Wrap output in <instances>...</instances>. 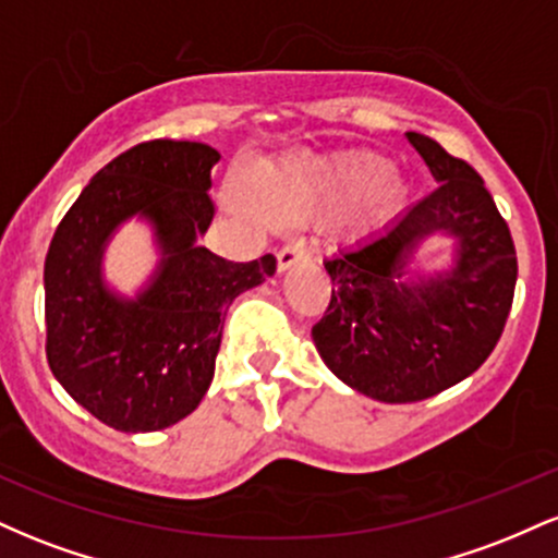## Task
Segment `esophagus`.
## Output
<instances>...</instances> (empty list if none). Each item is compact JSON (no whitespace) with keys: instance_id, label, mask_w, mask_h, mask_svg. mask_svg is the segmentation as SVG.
I'll use <instances>...</instances> for the list:
<instances>
[{"instance_id":"34e87169","label":"esophagus","mask_w":558,"mask_h":558,"mask_svg":"<svg viewBox=\"0 0 558 558\" xmlns=\"http://www.w3.org/2000/svg\"><path fill=\"white\" fill-rule=\"evenodd\" d=\"M304 262H310V252H306L301 243H291V246L280 248L278 252V270L280 272L291 270V267H296V265H304Z\"/></svg>"}]
</instances>
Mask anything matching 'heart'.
I'll list each match as a JSON object with an SVG mask.
<instances>
[{"label": "heart", "mask_w": 558, "mask_h": 558, "mask_svg": "<svg viewBox=\"0 0 558 558\" xmlns=\"http://www.w3.org/2000/svg\"><path fill=\"white\" fill-rule=\"evenodd\" d=\"M412 196V181L390 172L386 157L349 151L338 157L296 155L267 165L257 175V198L275 217L299 220L319 209L345 207L367 198L373 217H390Z\"/></svg>", "instance_id": "1"}]
</instances>
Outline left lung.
Instances as JSON below:
<instances>
[{
    "mask_svg": "<svg viewBox=\"0 0 558 558\" xmlns=\"http://www.w3.org/2000/svg\"><path fill=\"white\" fill-rule=\"evenodd\" d=\"M438 189L380 233L325 259L330 306L312 328L328 369L383 403L430 399L490 356L517 286V254L483 178L438 141L409 133ZM444 238V266L416 265L427 240Z\"/></svg>",
    "mask_w": 558,
    "mask_h": 558,
    "instance_id": "left-lung-1",
    "label": "left lung"
}]
</instances>
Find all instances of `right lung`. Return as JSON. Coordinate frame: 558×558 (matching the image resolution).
Listing matches in <instances>:
<instances>
[{
  "instance_id": "right-lung-1",
  "label": "right lung",
  "mask_w": 558,
  "mask_h": 558,
  "mask_svg": "<svg viewBox=\"0 0 558 558\" xmlns=\"http://www.w3.org/2000/svg\"><path fill=\"white\" fill-rule=\"evenodd\" d=\"M220 151L198 141H146L114 157L62 217L47 265V360L60 386L120 433H155L202 403L228 306L275 275V257L230 262L198 239L215 217L209 172ZM144 221L158 252L136 294L104 275L106 246Z\"/></svg>"
}]
</instances>
